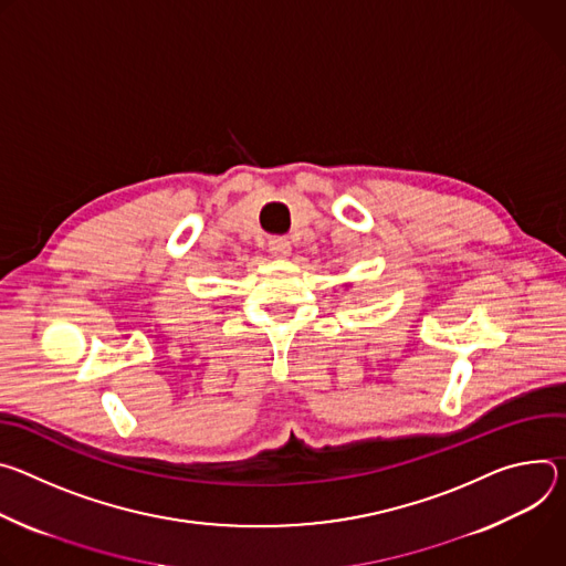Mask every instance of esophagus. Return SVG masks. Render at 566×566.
Segmentation results:
<instances>
[{
  "label": "esophagus",
  "instance_id": "obj_1",
  "mask_svg": "<svg viewBox=\"0 0 566 566\" xmlns=\"http://www.w3.org/2000/svg\"><path fill=\"white\" fill-rule=\"evenodd\" d=\"M270 254L274 259H287L292 254V244L287 238H272L270 240Z\"/></svg>",
  "mask_w": 566,
  "mask_h": 566
}]
</instances>
